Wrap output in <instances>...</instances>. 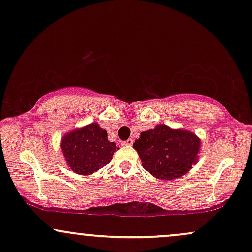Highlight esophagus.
Wrapping results in <instances>:
<instances>
[{
  "label": "esophagus",
  "mask_w": 252,
  "mask_h": 252,
  "mask_svg": "<svg viewBox=\"0 0 252 252\" xmlns=\"http://www.w3.org/2000/svg\"><path fill=\"white\" fill-rule=\"evenodd\" d=\"M133 142H134V140H133V139H128V140H126V141L124 142V143H125L126 146H132V145H133Z\"/></svg>",
  "instance_id": "1"
}]
</instances>
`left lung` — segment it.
I'll return each mask as SVG.
<instances>
[{
    "mask_svg": "<svg viewBox=\"0 0 252 252\" xmlns=\"http://www.w3.org/2000/svg\"><path fill=\"white\" fill-rule=\"evenodd\" d=\"M133 148L150 175L162 181H171L182 177L197 163L200 140L190 130L158 125L142 132Z\"/></svg>",
    "mask_w": 252,
    "mask_h": 252,
    "instance_id": "obj_1",
    "label": "left lung"
}]
</instances>
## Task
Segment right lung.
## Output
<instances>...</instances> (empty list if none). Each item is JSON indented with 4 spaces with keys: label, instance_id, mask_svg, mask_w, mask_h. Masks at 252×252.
Listing matches in <instances>:
<instances>
[{
    "label": "right lung",
    "instance_id": "1",
    "mask_svg": "<svg viewBox=\"0 0 252 252\" xmlns=\"http://www.w3.org/2000/svg\"><path fill=\"white\" fill-rule=\"evenodd\" d=\"M67 164L75 174L91 175L112 159L117 148L96 123L68 132L60 143Z\"/></svg>",
    "mask_w": 252,
    "mask_h": 252
}]
</instances>
